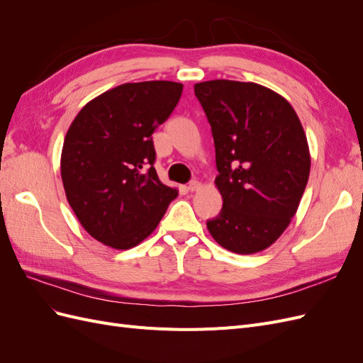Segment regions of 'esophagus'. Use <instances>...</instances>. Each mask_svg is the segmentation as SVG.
<instances>
[{
  "label": "esophagus",
  "instance_id": "34e87169",
  "mask_svg": "<svg viewBox=\"0 0 363 363\" xmlns=\"http://www.w3.org/2000/svg\"><path fill=\"white\" fill-rule=\"evenodd\" d=\"M201 188V183L199 182V180H192V182H189V186H188V189L191 191V192H195V191H199Z\"/></svg>",
  "mask_w": 363,
  "mask_h": 363
}]
</instances>
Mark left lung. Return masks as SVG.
<instances>
[{
    "instance_id": "obj_1",
    "label": "left lung",
    "mask_w": 363,
    "mask_h": 363,
    "mask_svg": "<svg viewBox=\"0 0 363 363\" xmlns=\"http://www.w3.org/2000/svg\"><path fill=\"white\" fill-rule=\"evenodd\" d=\"M212 127L223 208L207 228L216 242L252 255L276 242L298 208L311 172L307 139L292 106L257 83H196Z\"/></svg>"
}]
</instances>
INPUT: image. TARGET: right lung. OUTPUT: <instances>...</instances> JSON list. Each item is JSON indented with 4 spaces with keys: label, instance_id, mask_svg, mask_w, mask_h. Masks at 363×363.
<instances>
[{
    "label": "right lung",
    "instance_id": "obj_1",
    "mask_svg": "<svg viewBox=\"0 0 363 363\" xmlns=\"http://www.w3.org/2000/svg\"><path fill=\"white\" fill-rule=\"evenodd\" d=\"M182 91L174 82L125 83L87 103L72 121L62 150L63 188L80 224L100 242L138 245L177 196L157 177L152 133Z\"/></svg>",
    "mask_w": 363,
    "mask_h": 363
}]
</instances>
